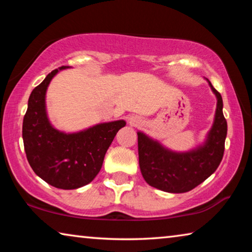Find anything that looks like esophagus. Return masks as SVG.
I'll use <instances>...</instances> for the list:
<instances>
[{
	"mask_svg": "<svg viewBox=\"0 0 252 252\" xmlns=\"http://www.w3.org/2000/svg\"><path fill=\"white\" fill-rule=\"evenodd\" d=\"M129 121H130V125L135 126V125H138V123H140V119L136 117H130Z\"/></svg>",
	"mask_w": 252,
	"mask_h": 252,
	"instance_id": "obj_1",
	"label": "esophagus"
}]
</instances>
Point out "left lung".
<instances>
[{
	"mask_svg": "<svg viewBox=\"0 0 252 252\" xmlns=\"http://www.w3.org/2000/svg\"><path fill=\"white\" fill-rule=\"evenodd\" d=\"M207 81L217 97V109L204 142L189 151L178 152L138 131L140 170L144 180L151 187L170 193L188 192L219 167L224 152L227 121L222 112V97L210 81Z\"/></svg>",
	"mask_w": 252,
	"mask_h": 252,
	"instance_id": "left-lung-1",
	"label": "left lung"
}]
</instances>
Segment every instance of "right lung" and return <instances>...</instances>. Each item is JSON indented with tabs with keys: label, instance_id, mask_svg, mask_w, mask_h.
Segmentation results:
<instances>
[{
	"label": "right lung",
	"instance_id": "right-lung-1",
	"mask_svg": "<svg viewBox=\"0 0 252 252\" xmlns=\"http://www.w3.org/2000/svg\"><path fill=\"white\" fill-rule=\"evenodd\" d=\"M61 66L46 75L29 97L22 136L30 165L42 180L59 189L87 186L96 177L104 156L125 120L97 123L78 132L60 131L50 122L45 96L48 87Z\"/></svg>",
	"mask_w": 252,
	"mask_h": 252
}]
</instances>
